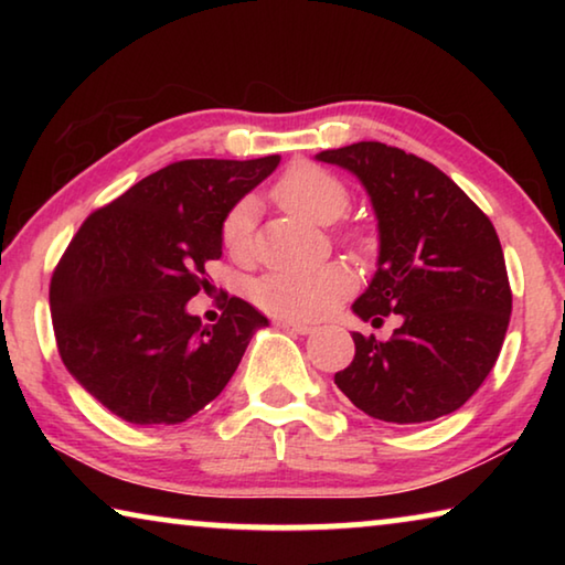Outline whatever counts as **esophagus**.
Segmentation results:
<instances>
[{
  "instance_id": "1",
  "label": "esophagus",
  "mask_w": 565,
  "mask_h": 565,
  "mask_svg": "<svg viewBox=\"0 0 565 565\" xmlns=\"http://www.w3.org/2000/svg\"><path fill=\"white\" fill-rule=\"evenodd\" d=\"M276 327L284 329V331H291V333H299V337H309V333L317 331V327H311V323H301V321H289V319H276L274 321Z\"/></svg>"
}]
</instances>
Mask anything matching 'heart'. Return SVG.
Instances as JSON below:
<instances>
[{
  "label": "heart",
  "instance_id": "1",
  "mask_svg": "<svg viewBox=\"0 0 565 565\" xmlns=\"http://www.w3.org/2000/svg\"><path fill=\"white\" fill-rule=\"evenodd\" d=\"M274 199L284 209L313 224H333L347 214L349 189L339 177L317 164H294L276 181ZM254 202L244 199L222 224V244L234 259L252 256ZM351 291V274L339 264H323L306 271H274L252 286L254 303L266 313L289 321H313L327 317Z\"/></svg>",
  "mask_w": 565,
  "mask_h": 565
}]
</instances>
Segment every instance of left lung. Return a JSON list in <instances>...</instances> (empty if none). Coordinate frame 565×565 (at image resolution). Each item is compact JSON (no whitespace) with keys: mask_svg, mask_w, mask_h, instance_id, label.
<instances>
[{"mask_svg":"<svg viewBox=\"0 0 565 565\" xmlns=\"http://www.w3.org/2000/svg\"><path fill=\"white\" fill-rule=\"evenodd\" d=\"M319 161L351 171L379 226V259L353 313L401 327L379 341L353 331L356 353L333 381L353 406L386 424L454 414L499 359L511 286L491 218L441 169L381 141L327 149Z\"/></svg>","mask_w":565,"mask_h":565,"instance_id":"left-lung-1","label":"left lung"}]
</instances>
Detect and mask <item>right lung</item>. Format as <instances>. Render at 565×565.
Here are the masks:
<instances>
[{
	"mask_svg": "<svg viewBox=\"0 0 565 565\" xmlns=\"http://www.w3.org/2000/svg\"><path fill=\"white\" fill-rule=\"evenodd\" d=\"M281 157L186 159L94 212L52 276L56 347L70 374L137 426L181 424L222 394L269 319L232 296L214 327L189 313L222 256V224Z\"/></svg>",
	"mask_w": 565,
	"mask_h": 565,
	"instance_id": "right-lung-1",
	"label": "right lung"
}]
</instances>
